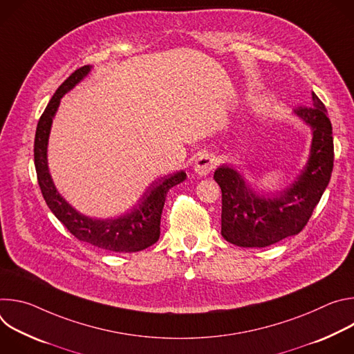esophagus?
I'll return each mask as SVG.
<instances>
[{
    "instance_id": "obj_1",
    "label": "esophagus",
    "mask_w": 354,
    "mask_h": 354,
    "mask_svg": "<svg viewBox=\"0 0 354 354\" xmlns=\"http://www.w3.org/2000/svg\"><path fill=\"white\" fill-rule=\"evenodd\" d=\"M218 165V158L212 153L200 154L194 162V172L200 176H206Z\"/></svg>"
}]
</instances>
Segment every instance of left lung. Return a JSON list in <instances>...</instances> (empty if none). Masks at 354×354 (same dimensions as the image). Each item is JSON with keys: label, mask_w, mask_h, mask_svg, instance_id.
Here are the masks:
<instances>
[{"label": "left lung", "mask_w": 354, "mask_h": 354, "mask_svg": "<svg viewBox=\"0 0 354 354\" xmlns=\"http://www.w3.org/2000/svg\"><path fill=\"white\" fill-rule=\"evenodd\" d=\"M313 127L311 157L294 185L279 197L254 194L231 168L221 167L214 180L221 187V235L243 248H265L302 231L330 180L333 169L332 123L322 100L313 92V106L294 111Z\"/></svg>", "instance_id": "obj_1"}]
</instances>
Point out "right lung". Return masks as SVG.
Returning a JSON list of instances; mask_svg holds the SVG:
<instances>
[{"label": "right lung", "instance_id": "add662e5", "mask_svg": "<svg viewBox=\"0 0 354 354\" xmlns=\"http://www.w3.org/2000/svg\"><path fill=\"white\" fill-rule=\"evenodd\" d=\"M89 66L75 70L56 91L41 113L35 134V168L41 194L48 209L62 224L80 241L111 252H138L154 245L160 238L161 214L168 190L186 179L185 172L160 179L151 185L140 200V205L124 217L118 220H92L77 213L57 193L47 171V140L53 116L62 96L80 82L89 71Z\"/></svg>", "mask_w": 354, "mask_h": 354}]
</instances>
